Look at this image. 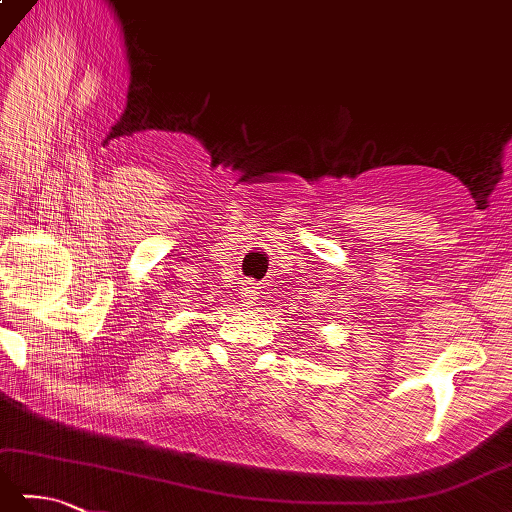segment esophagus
Wrapping results in <instances>:
<instances>
[{
	"instance_id": "esophagus-1",
	"label": "esophagus",
	"mask_w": 512,
	"mask_h": 512,
	"mask_svg": "<svg viewBox=\"0 0 512 512\" xmlns=\"http://www.w3.org/2000/svg\"><path fill=\"white\" fill-rule=\"evenodd\" d=\"M247 289V301H254V296H256V287H252V285H249V287H245ZM249 305V303H247Z\"/></svg>"
}]
</instances>
